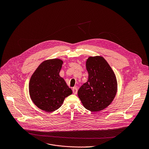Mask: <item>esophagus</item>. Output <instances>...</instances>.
<instances>
[{"instance_id":"esophagus-1","label":"esophagus","mask_w":149,"mask_h":149,"mask_svg":"<svg viewBox=\"0 0 149 149\" xmlns=\"http://www.w3.org/2000/svg\"><path fill=\"white\" fill-rule=\"evenodd\" d=\"M72 90H73V93H74V95H76V94L77 93V91H78V89H77V88H73Z\"/></svg>"}]
</instances>
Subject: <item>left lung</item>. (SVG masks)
Listing matches in <instances>:
<instances>
[{
  "label": "left lung",
  "mask_w": 149,
  "mask_h": 149,
  "mask_svg": "<svg viewBox=\"0 0 149 149\" xmlns=\"http://www.w3.org/2000/svg\"><path fill=\"white\" fill-rule=\"evenodd\" d=\"M86 69L88 79L79 89L78 96L86 109L102 111L112 102L116 95V76L106 60L100 56L89 57Z\"/></svg>",
  "instance_id": "obj_1"
}]
</instances>
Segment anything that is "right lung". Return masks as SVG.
Instances as JSON below:
<instances>
[{
	"label": "right lung",
	"mask_w": 149,
	"mask_h": 149,
	"mask_svg": "<svg viewBox=\"0 0 149 149\" xmlns=\"http://www.w3.org/2000/svg\"><path fill=\"white\" fill-rule=\"evenodd\" d=\"M63 61L59 58L43 61L32 74L29 85L32 102L40 109L53 112L62 106L72 91L60 76Z\"/></svg>",
	"instance_id": "right-lung-1"
}]
</instances>
